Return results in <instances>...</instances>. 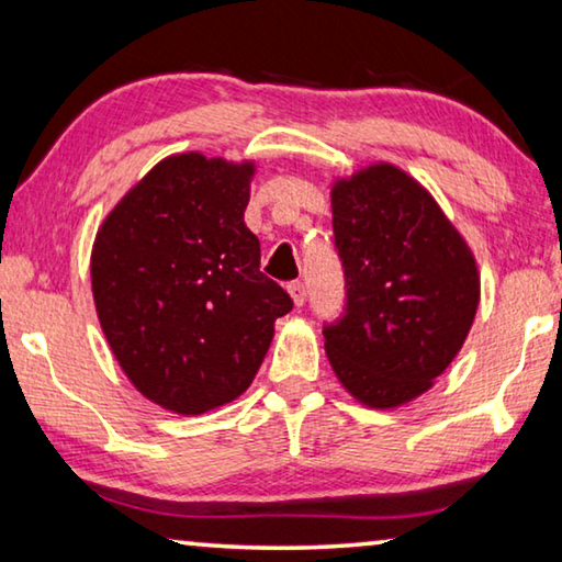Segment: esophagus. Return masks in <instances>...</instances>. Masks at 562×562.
<instances>
[{
  "mask_svg": "<svg viewBox=\"0 0 562 562\" xmlns=\"http://www.w3.org/2000/svg\"><path fill=\"white\" fill-rule=\"evenodd\" d=\"M288 292H290V297H292V302H295V305H297V307H300V305H305L307 290H305V284H302L300 280H295V282H290V284H288Z\"/></svg>",
  "mask_w": 562,
  "mask_h": 562,
  "instance_id": "34e87169",
  "label": "esophagus"
}]
</instances>
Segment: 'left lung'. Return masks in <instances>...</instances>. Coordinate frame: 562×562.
Listing matches in <instances>:
<instances>
[{
    "instance_id": "1",
    "label": "left lung",
    "mask_w": 562,
    "mask_h": 562,
    "mask_svg": "<svg viewBox=\"0 0 562 562\" xmlns=\"http://www.w3.org/2000/svg\"><path fill=\"white\" fill-rule=\"evenodd\" d=\"M345 313L325 325L337 380L368 407L405 405L456 360L480 302L475 257L403 169L370 165L333 187Z\"/></svg>"
}]
</instances>
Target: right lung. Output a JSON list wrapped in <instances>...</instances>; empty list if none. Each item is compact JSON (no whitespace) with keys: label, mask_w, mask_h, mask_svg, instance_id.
<instances>
[{"label":"right lung","mask_w":562,"mask_h":562,"mask_svg":"<svg viewBox=\"0 0 562 562\" xmlns=\"http://www.w3.org/2000/svg\"><path fill=\"white\" fill-rule=\"evenodd\" d=\"M255 162L172 155L132 187L92 247L102 333L142 395L202 415L249 387L292 300L245 225Z\"/></svg>","instance_id":"1"}]
</instances>
